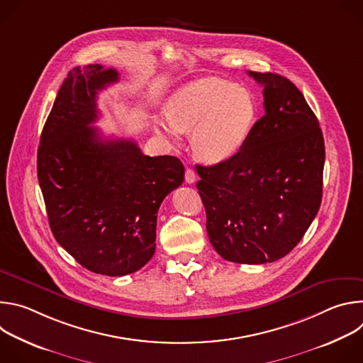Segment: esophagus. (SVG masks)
<instances>
[{"label": "esophagus", "mask_w": 363, "mask_h": 363, "mask_svg": "<svg viewBox=\"0 0 363 363\" xmlns=\"http://www.w3.org/2000/svg\"><path fill=\"white\" fill-rule=\"evenodd\" d=\"M185 181L188 184H194L196 181V174L192 169H189V168L185 171Z\"/></svg>", "instance_id": "34e87169"}]
</instances>
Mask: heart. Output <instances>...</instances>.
Returning a JSON list of instances; mask_svg holds the SVG:
<instances>
[{
	"label": "heart",
	"mask_w": 363,
	"mask_h": 363,
	"mask_svg": "<svg viewBox=\"0 0 363 363\" xmlns=\"http://www.w3.org/2000/svg\"><path fill=\"white\" fill-rule=\"evenodd\" d=\"M254 121L255 105L245 89L203 77L182 86L168 99L165 118L157 121V130L172 143H179L181 132H194L196 157L206 164H218L240 150Z\"/></svg>",
	"instance_id": "heart-1"
}]
</instances>
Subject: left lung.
I'll list each match as a JSON object with an SVG mask.
<instances>
[{
    "instance_id": "obj_1",
    "label": "left lung",
    "mask_w": 363,
    "mask_h": 363,
    "mask_svg": "<svg viewBox=\"0 0 363 363\" xmlns=\"http://www.w3.org/2000/svg\"><path fill=\"white\" fill-rule=\"evenodd\" d=\"M260 83L266 115L231 158L196 165L206 233L224 260H280L303 238L322 202L325 140L301 91L276 73L248 72Z\"/></svg>"
}]
</instances>
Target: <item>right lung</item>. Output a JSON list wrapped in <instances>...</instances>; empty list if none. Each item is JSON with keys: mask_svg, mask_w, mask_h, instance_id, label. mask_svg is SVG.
Returning a JSON list of instances; mask_svg holds the SVG:
<instances>
[{"mask_svg": "<svg viewBox=\"0 0 363 363\" xmlns=\"http://www.w3.org/2000/svg\"><path fill=\"white\" fill-rule=\"evenodd\" d=\"M119 80L100 65L65 79L41 132L37 177L57 242L84 269L111 277L142 269L155 252L164 198L184 181L182 162L147 157L130 139H103L97 93Z\"/></svg>", "mask_w": 363, "mask_h": 363, "instance_id": "right-lung-1", "label": "right lung"}]
</instances>
